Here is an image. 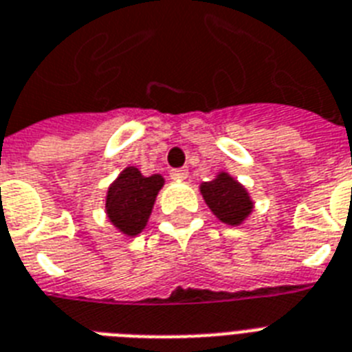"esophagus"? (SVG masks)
<instances>
[{
    "label": "esophagus",
    "mask_w": 352,
    "mask_h": 352,
    "mask_svg": "<svg viewBox=\"0 0 352 352\" xmlns=\"http://www.w3.org/2000/svg\"><path fill=\"white\" fill-rule=\"evenodd\" d=\"M170 178L178 179V182H182V179H187L188 170L185 169V167H182V169H173L170 170Z\"/></svg>",
    "instance_id": "esophagus-1"
}]
</instances>
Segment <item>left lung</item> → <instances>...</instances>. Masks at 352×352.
<instances>
[{"mask_svg": "<svg viewBox=\"0 0 352 352\" xmlns=\"http://www.w3.org/2000/svg\"><path fill=\"white\" fill-rule=\"evenodd\" d=\"M201 192L210 210L223 223L239 225L252 212L248 192L228 174H219L216 179L203 183Z\"/></svg>", "mask_w": 352, "mask_h": 352, "instance_id": "left-lung-1", "label": "left lung"}]
</instances>
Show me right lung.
Returning <instances> with one entry per match:
<instances>
[{
    "instance_id": "add662e5",
    "label": "right lung",
    "mask_w": 352,
    "mask_h": 352,
    "mask_svg": "<svg viewBox=\"0 0 352 352\" xmlns=\"http://www.w3.org/2000/svg\"><path fill=\"white\" fill-rule=\"evenodd\" d=\"M162 185L164 178L160 174L145 178L138 169L127 167L107 192L106 208L113 225L127 235L140 234Z\"/></svg>"
}]
</instances>
